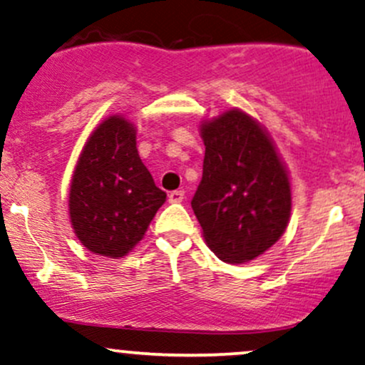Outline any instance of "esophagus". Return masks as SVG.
Listing matches in <instances>:
<instances>
[{
	"instance_id": "1",
	"label": "esophagus",
	"mask_w": 365,
	"mask_h": 365,
	"mask_svg": "<svg viewBox=\"0 0 365 365\" xmlns=\"http://www.w3.org/2000/svg\"><path fill=\"white\" fill-rule=\"evenodd\" d=\"M168 197H170V202H182L185 199V192L183 190H173Z\"/></svg>"
}]
</instances>
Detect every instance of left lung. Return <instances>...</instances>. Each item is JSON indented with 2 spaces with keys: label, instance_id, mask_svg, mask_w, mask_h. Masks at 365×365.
Listing matches in <instances>:
<instances>
[{
  "label": "left lung",
  "instance_id": "1",
  "mask_svg": "<svg viewBox=\"0 0 365 365\" xmlns=\"http://www.w3.org/2000/svg\"><path fill=\"white\" fill-rule=\"evenodd\" d=\"M201 138L202 180L190 205L202 237L224 262H248L289 225V171L266 129L237 108L202 122Z\"/></svg>",
  "mask_w": 365,
  "mask_h": 365
}]
</instances>
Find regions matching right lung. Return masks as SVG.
<instances>
[{
  "instance_id": "obj_1",
  "label": "right lung",
  "mask_w": 365,
  "mask_h": 365,
  "mask_svg": "<svg viewBox=\"0 0 365 365\" xmlns=\"http://www.w3.org/2000/svg\"><path fill=\"white\" fill-rule=\"evenodd\" d=\"M166 192L138 155L136 128L122 115L105 118L82 148L70 185V220L80 243L118 259L143 240Z\"/></svg>"
}]
</instances>
